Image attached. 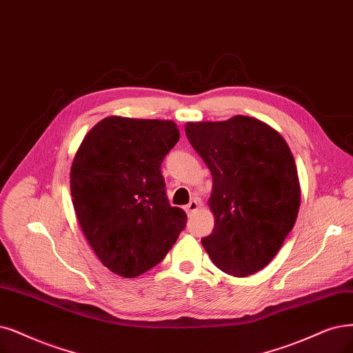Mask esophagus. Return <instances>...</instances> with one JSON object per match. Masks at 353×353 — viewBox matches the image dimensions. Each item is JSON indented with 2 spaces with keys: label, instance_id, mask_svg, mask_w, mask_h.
Masks as SVG:
<instances>
[{
  "label": "esophagus",
  "instance_id": "esophagus-1",
  "mask_svg": "<svg viewBox=\"0 0 353 353\" xmlns=\"http://www.w3.org/2000/svg\"><path fill=\"white\" fill-rule=\"evenodd\" d=\"M201 202L198 199H192L186 206H185V211L188 212V215H192L193 212H196L199 210Z\"/></svg>",
  "mask_w": 353,
  "mask_h": 353
}]
</instances>
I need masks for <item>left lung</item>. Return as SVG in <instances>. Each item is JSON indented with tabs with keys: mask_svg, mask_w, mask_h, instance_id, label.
<instances>
[{
	"mask_svg": "<svg viewBox=\"0 0 353 353\" xmlns=\"http://www.w3.org/2000/svg\"><path fill=\"white\" fill-rule=\"evenodd\" d=\"M185 132L212 174L215 225L202 245L228 275H253L278 254L298 215L301 190L288 143L241 114L189 122Z\"/></svg>",
	"mask_w": 353,
	"mask_h": 353,
	"instance_id": "8db88e82",
	"label": "left lung"
}]
</instances>
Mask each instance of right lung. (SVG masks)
Returning a JSON list of instances; mask_svg holds the SVG:
<instances>
[{
  "label": "right lung",
  "instance_id": "obj_1",
  "mask_svg": "<svg viewBox=\"0 0 353 353\" xmlns=\"http://www.w3.org/2000/svg\"><path fill=\"white\" fill-rule=\"evenodd\" d=\"M180 138L173 121L110 116L83 139L71 165L78 223L100 262L135 278L165 257L186 212L165 194L161 163Z\"/></svg>",
  "mask_w": 353,
  "mask_h": 353
}]
</instances>
